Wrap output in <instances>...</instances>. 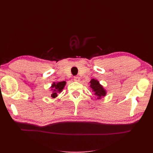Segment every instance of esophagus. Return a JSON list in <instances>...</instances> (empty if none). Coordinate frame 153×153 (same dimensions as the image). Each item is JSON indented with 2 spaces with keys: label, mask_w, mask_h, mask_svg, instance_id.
I'll return each mask as SVG.
<instances>
[{
  "label": "esophagus",
  "mask_w": 153,
  "mask_h": 153,
  "mask_svg": "<svg viewBox=\"0 0 153 153\" xmlns=\"http://www.w3.org/2000/svg\"><path fill=\"white\" fill-rule=\"evenodd\" d=\"M80 78L79 76H75V77H74V80L76 81V82L80 81Z\"/></svg>",
  "instance_id": "esophagus-1"
}]
</instances>
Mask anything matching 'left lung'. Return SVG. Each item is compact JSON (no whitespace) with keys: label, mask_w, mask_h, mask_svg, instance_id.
<instances>
[{"label":"left lung","mask_w":153,"mask_h":153,"mask_svg":"<svg viewBox=\"0 0 153 153\" xmlns=\"http://www.w3.org/2000/svg\"><path fill=\"white\" fill-rule=\"evenodd\" d=\"M89 83V87L96 96V100H100L106 95V91L98 80L92 78Z\"/></svg>","instance_id":"left-lung-1"}]
</instances>
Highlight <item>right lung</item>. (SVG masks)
Masks as SVG:
<instances>
[{
  "label": "right lung",
  "mask_w": 153,
  "mask_h": 153,
  "mask_svg": "<svg viewBox=\"0 0 153 153\" xmlns=\"http://www.w3.org/2000/svg\"><path fill=\"white\" fill-rule=\"evenodd\" d=\"M66 84V82L65 81L63 82H53L52 85L50 87L52 91V93L51 94V98H55L58 96L59 94L61 93L64 89V87H65Z\"/></svg>",
  "instance_id": "obj_1"
}]
</instances>
